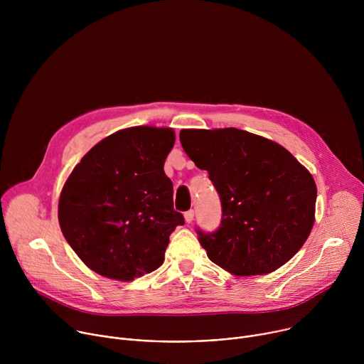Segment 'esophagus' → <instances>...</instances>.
Segmentation results:
<instances>
[{"label": "esophagus", "instance_id": "1", "mask_svg": "<svg viewBox=\"0 0 364 364\" xmlns=\"http://www.w3.org/2000/svg\"><path fill=\"white\" fill-rule=\"evenodd\" d=\"M193 219H194V212H193V210H188V212L184 213V220H186V223H191Z\"/></svg>", "mask_w": 364, "mask_h": 364}]
</instances>
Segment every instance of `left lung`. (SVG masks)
Segmentation results:
<instances>
[{
	"label": "left lung",
	"instance_id": "1",
	"mask_svg": "<svg viewBox=\"0 0 364 364\" xmlns=\"http://www.w3.org/2000/svg\"><path fill=\"white\" fill-rule=\"evenodd\" d=\"M180 142L222 200L220 228L198 230L210 261L236 277L285 265L316 222L311 173L282 145L236 128L181 129Z\"/></svg>",
	"mask_w": 364,
	"mask_h": 364
}]
</instances>
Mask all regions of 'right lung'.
<instances>
[{"label": "right lung", "instance_id": "1", "mask_svg": "<svg viewBox=\"0 0 364 364\" xmlns=\"http://www.w3.org/2000/svg\"><path fill=\"white\" fill-rule=\"evenodd\" d=\"M173 128L132 127L103 138L68 177L59 225L93 272L132 281L163 265L173 230L184 225L164 173Z\"/></svg>", "mask_w": 364, "mask_h": 364}]
</instances>
